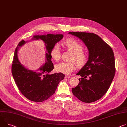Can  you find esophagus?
I'll list each match as a JSON object with an SVG mask.
<instances>
[{
    "instance_id": "34e87169",
    "label": "esophagus",
    "mask_w": 127,
    "mask_h": 127,
    "mask_svg": "<svg viewBox=\"0 0 127 127\" xmlns=\"http://www.w3.org/2000/svg\"><path fill=\"white\" fill-rule=\"evenodd\" d=\"M65 77L66 78H71V76H69V75H65Z\"/></svg>"
}]
</instances>
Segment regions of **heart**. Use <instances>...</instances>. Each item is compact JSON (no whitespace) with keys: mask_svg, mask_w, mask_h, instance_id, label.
I'll return each instance as SVG.
<instances>
[{"mask_svg":"<svg viewBox=\"0 0 127 127\" xmlns=\"http://www.w3.org/2000/svg\"><path fill=\"white\" fill-rule=\"evenodd\" d=\"M65 47L73 53L70 62H61L55 65L56 71L66 74H70L76 68L82 67L87 62V55L83 51V46L73 39H67L64 42ZM51 55L55 60H58L61 57V49L59 44H55L51 51Z\"/></svg>","mask_w":127,"mask_h":127,"instance_id":"b5f03b06","label":"heart"}]
</instances>
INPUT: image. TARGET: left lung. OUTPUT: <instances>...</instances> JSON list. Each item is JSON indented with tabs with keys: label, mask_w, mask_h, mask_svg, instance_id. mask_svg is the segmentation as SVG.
Wrapping results in <instances>:
<instances>
[{
	"label": "left lung",
	"mask_w": 127,
	"mask_h": 127,
	"mask_svg": "<svg viewBox=\"0 0 127 127\" xmlns=\"http://www.w3.org/2000/svg\"><path fill=\"white\" fill-rule=\"evenodd\" d=\"M69 34L81 40L88 51V60L76 75L78 85L72 89L79 100L91 103L101 99L108 91L116 72L114 56L110 46L94 33L70 32Z\"/></svg>",
	"instance_id": "left-lung-1"
}]
</instances>
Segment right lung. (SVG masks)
Returning <instances> with one entry per match:
<instances>
[{"label":"right lung","mask_w":127,"mask_h":127,"mask_svg":"<svg viewBox=\"0 0 127 127\" xmlns=\"http://www.w3.org/2000/svg\"><path fill=\"white\" fill-rule=\"evenodd\" d=\"M63 37L62 34H51L33 36L31 40H41L45 45V62L36 71L26 68L18 59V50L28 41L22 40L18 44L15 51L11 72L18 89L28 100L36 102L47 100L55 93L59 82L64 79L65 75L62 73H49L54 69L51 61V50Z\"/></svg>","instance_id":"1"}]
</instances>
